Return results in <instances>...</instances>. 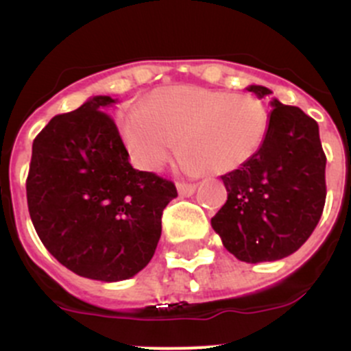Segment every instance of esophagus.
Instances as JSON below:
<instances>
[{"label": "esophagus", "instance_id": "1", "mask_svg": "<svg viewBox=\"0 0 351 351\" xmlns=\"http://www.w3.org/2000/svg\"><path fill=\"white\" fill-rule=\"evenodd\" d=\"M178 192H180V195H185V197H189V195H193V193H195V190H197V183H185V182H180L178 185Z\"/></svg>", "mask_w": 351, "mask_h": 351}]
</instances>
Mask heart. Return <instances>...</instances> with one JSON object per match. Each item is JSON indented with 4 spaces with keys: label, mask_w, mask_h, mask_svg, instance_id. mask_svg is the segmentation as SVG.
<instances>
[{
    "label": "heart",
    "mask_w": 351,
    "mask_h": 351,
    "mask_svg": "<svg viewBox=\"0 0 351 351\" xmlns=\"http://www.w3.org/2000/svg\"><path fill=\"white\" fill-rule=\"evenodd\" d=\"M268 127L270 113L260 98L198 86L161 88L144 110L120 117L123 143L147 171L161 168L178 141L189 169L232 171L256 156Z\"/></svg>",
    "instance_id": "b5f03b06"
}]
</instances>
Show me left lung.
Wrapping results in <instances>:
<instances>
[{
  "label": "left lung",
  "instance_id": "8db88e82",
  "mask_svg": "<svg viewBox=\"0 0 351 351\" xmlns=\"http://www.w3.org/2000/svg\"><path fill=\"white\" fill-rule=\"evenodd\" d=\"M263 98L271 91L250 86ZM267 139L239 169L222 175L228 200L212 217L226 250L246 263L289 256L309 239L326 202L319 127L299 107L271 101Z\"/></svg>",
  "mask_w": 351,
  "mask_h": 351
}]
</instances>
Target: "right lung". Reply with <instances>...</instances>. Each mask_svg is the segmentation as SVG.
<instances>
[{
    "instance_id": "add662e5",
    "label": "right lung",
    "mask_w": 351,
    "mask_h": 351,
    "mask_svg": "<svg viewBox=\"0 0 351 351\" xmlns=\"http://www.w3.org/2000/svg\"><path fill=\"white\" fill-rule=\"evenodd\" d=\"M113 100L93 97L37 134L27 176V204L49 253L80 277L117 282L153 258L175 183L134 169Z\"/></svg>"
}]
</instances>
